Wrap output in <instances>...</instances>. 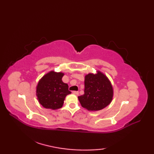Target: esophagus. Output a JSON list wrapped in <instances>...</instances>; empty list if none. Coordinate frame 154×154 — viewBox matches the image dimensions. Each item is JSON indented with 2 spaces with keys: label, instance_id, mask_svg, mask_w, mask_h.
Wrapping results in <instances>:
<instances>
[{
  "label": "esophagus",
  "instance_id": "34e87169",
  "mask_svg": "<svg viewBox=\"0 0 154 154\" xmlns=\"http://www.w3.org/2000/svg\"><path fill=\"white\" fill-rule=\"evenodd\" d=\"M73 94H76V95H78V94H79V91H73Z\"/></svg>",
  "mask_w": 154,
  "mask_h": 154
}]
</instances>
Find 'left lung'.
I'll return each mask as SVG.
<instances>
[{
    "mask_svg": "<svg viewBox=\"0 0 154 154\" xmlns=\"http://www.w3.org/2000/svg\"><path fill=\"white\" fill-rule=\"evenodd\" d=\"M84 93L83 95L78 97L81 106L88 110L98 111L111 103L113 88L106 75L98 71L96 74L85 75Z\"/></svg>",
    "mask_w": 154,
    "mask_h": 154,
    "instance_id": "8db88e82",
    "label": "left lung"
}]
</instances>
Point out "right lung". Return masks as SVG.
<instances>
[{
  "label": "right lung",
  "mask_w": 154,
  "mask_h": 154,
  "mask_svg": "<svg viewBox=\"0 0 154 154\" xmlns=\"http://www.w3.org/2000/svg\"><path fill=\"white\" fill-rule=\"evenodd\" d=\"M64 73L50 71L39 81L36 96L39 103L45 109L56 110L62 107L67 94H71L68 85L62 81Z\"/></svg>",
  "instance_id": "right-lung-1"
}]
</instances>
